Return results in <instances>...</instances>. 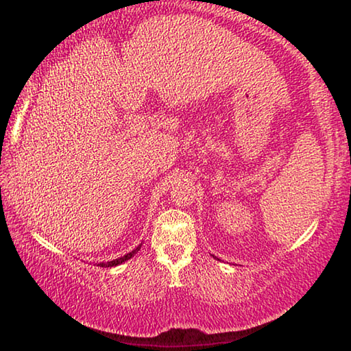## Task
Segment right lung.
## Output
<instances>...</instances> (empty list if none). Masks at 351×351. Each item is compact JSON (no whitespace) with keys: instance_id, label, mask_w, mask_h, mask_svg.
<instances>
[{"instance_id":"1","label":"right lung","mask_w":351,"mask_h":351,"mask_svg":"<svg viewBox=\"0 0 351 351\" xmlns=\"http://www.w3.org/2000/svg\"><path fill=\"white\" fill-rule=\"evenodd\" d=\"M141 246H142V243H141V245H139L138 247L133 249L132 252H128L127 255H123V257H119V258H116V260H111V261H102V263H97V266H100V268H112V266L121 265V263H123V261H127V260H130L132 257H134V254L139 251Z\"/></svg>"}]
</instances>
